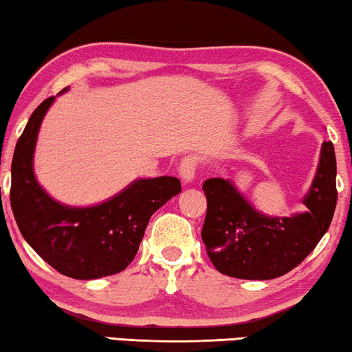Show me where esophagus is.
Returning <instances> with one entry per match:
<instances>
[{
  "instance_id": "esophagus-1",
  "label": "esophagus",
  "mask_w": 352,
  "mask_h": 352,
  "mask_svg": "<svg viewBox=\"0 0 352 352\" xmlns=\"http://www.w3.org/2000/svg\"><path fill=\"white\" fill-rule=\"evenodd\" d=\"M198 170V159L195 155H186L179 164V176L184 182H192Z\"/></svg>"
}]
</instances>
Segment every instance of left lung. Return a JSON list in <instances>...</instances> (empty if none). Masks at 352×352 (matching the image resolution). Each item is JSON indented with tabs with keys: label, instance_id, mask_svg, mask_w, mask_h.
Segmentation results:
<instances>
[{
	"label": "left lung",
	"instance_id": "1",
	"mask_svg": "<svg viewBox=\"0 0 352 352\" xmlns=\"http://www.w3.org/2000/svg\"><path fill=\"white\" fill-rule=\"evenodd\" d=\"M335 177L333 144L324 142L316 177L304 199L307 212L285 219L256 212L230 181L208 179L201 237L215 269L236 278L270 280L299 266L331 225L337 206Z\"/></svg>",
	"mask_w": 352,
	"mask_h": 352
}]
</instances>
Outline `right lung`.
<instances>
[{
  "label": "right lung",
  "mask_w": 352,
  "mask_h": 352,
  "mask_svg": "<svg viewBox=\"0 0 352 352\" xmlns=\"http://www.w3.org/2000/svg\"><path fill=\"white\" fill-rule=\"evenodd\" d=\"M55 97L32 111L15 144L10 206L19 230L34 252L59 274L93 280L121 272L133 261L151 215L181 192L173 176L140 179L110 201L67 208L42 190L32 171V154L42 118Z\"/></svg>",
  "instance_id": "right-lung-1"
}]
</instances>
